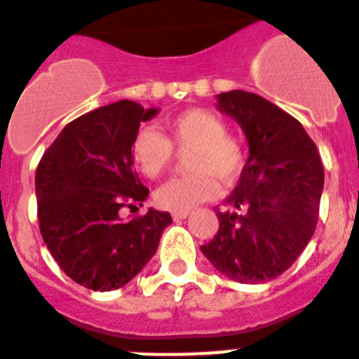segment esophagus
I'll return each mask as SVG.
<instances>
[{
    "label": "esophagus",
    "instance_id": "1",
    "mask_svg": "<svg viewBox=\"0 0 359 359\" xmlns=\"http://www.w3.org/2000/svg\"><path fill=\"white\" fill-rule=\"evenodd\" d=\"M188 215H189V212H175L173 219L175 221H179V219H186Z\"/></svg>",
    "mask_w": 359,
    "mask_h": 359
}]
</instances>
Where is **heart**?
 I'll return each instance as SVG.
<instances>
[{"instance_id": "obj_1", "label": "heart", "mask_w": 359, "mask_h": 359, "mask_svg": "<svg viewBox=\"0 0 359 359\" xmlns=\"http://www.w3.org/2000/svg\"><path fill=\"white\" fill-rule=\"evenodd\" d=\"M175 149L186 151L191 173L175 177L156 189L155 203L168 212H189L219 191L217 179L231 184L246 164L243 137L226 129L221 114L204 107H191L165 122V135L142 126L131 137L129 153L140 173L156 179L170 170Z\"/></svg>"}]
</instances>
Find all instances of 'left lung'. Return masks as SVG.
Masks as SVG:
<instances>
[{"label":"left lung","mask_w":359,"mask_h":359,"mask_svg":"<svg viewBox=\"0 0 359 359\" xmlns=\"http://www.w3.org/2000/svg\"><path fill=\"white\" fill-rule=\"evenodd\" d=\"M217 98L245 129L250 156L224 208H217L215 237L201 250L233 281H270L314 236L323 162L303 126L263 96L228 91Z\"/></svg>","instance_id":"8db88e82"}]
</instances>
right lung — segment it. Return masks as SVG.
<instances>
[{
	"label": "right lung",
	"instance_id": "1",
	"mask_svg": "<svg viewBox=\"0 0 359 359\" xmlns=\"http://www.w3.org/2000/svg\"><path fill=\"white\" fill-rule=\"evenodd\" d=\"M156 109L131 100L104 105L63 128L36 170L40 233L63 272L89 290H114L137 276L171 224L168 212H137L149 189L129 153L140 122Z\"/></svg>",
	"mask_w": 359,
	"mask_h": 359
}]
</instances>
